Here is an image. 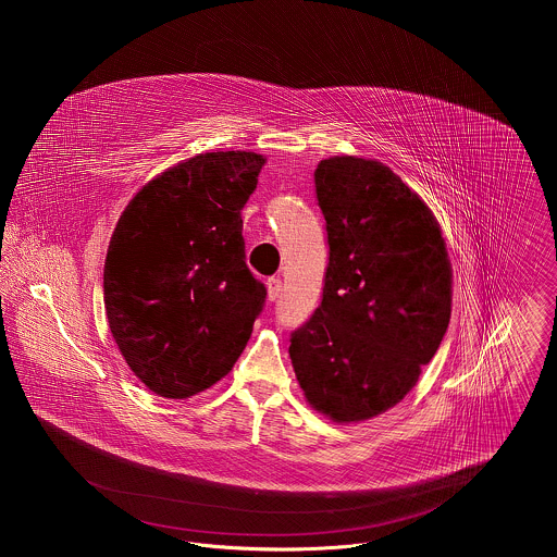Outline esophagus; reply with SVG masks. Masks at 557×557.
Wrapping results in <instances>:
<instances>
[{"mask_svg":"<svg viewBox=\"0 0 557 557\" xmlns=\"http://www.w3.org/2000/svg\"><path fill=\"white\" fill-rule=\"evenodd\" d=\"M265 287H268V300H272V302H274V300L281 296V292H283V283H281V278H278V276L268 278Z\"/></svg>","mask_w":557,"mask_h":557,"instance_id":"esophagus-1","label":"esophagus"}]
</instances>
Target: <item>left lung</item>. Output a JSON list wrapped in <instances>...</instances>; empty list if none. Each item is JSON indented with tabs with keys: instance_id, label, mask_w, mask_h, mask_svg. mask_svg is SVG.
Wrapping results in <instances>:
<instances>
[{
	"instance_id": "8db88e82",
	"label": "left lung",
	"mask_w": 557,
	"mask_h": 557,
	"mask_svg": "<svg viewBox=\"0 0 557 557\" xmlns=\"http://www.w3.org/2000/svg\"><path fill=\"white\" fill-rule=\"evenodd\" d=\"M315 188L330 261L289 356L309 405L347 424L416 386L450 321L453 268L431 208L384 162L321 160Z\"/></svg>"
}]
</instances>
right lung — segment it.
I'll use <instances>...</instances> for the list:
<instances>
[{"label": "right lung", "mask_w": 557, "mask_h": 557, "mask_svg": "<svg viewBox=\"0 0 557 557\" xmlns=\"http://www.w3.org/2000/svg\"><path fill=\"white\" fill-rule=\"evenodd\" d=\"M265 159L206 152L131 199L104 259V311L131 371L159 397L221 382L244 351L265 287L244 261L242 208Z\"/></svg>", "instance_id": "obj_1"}]
</instances>
